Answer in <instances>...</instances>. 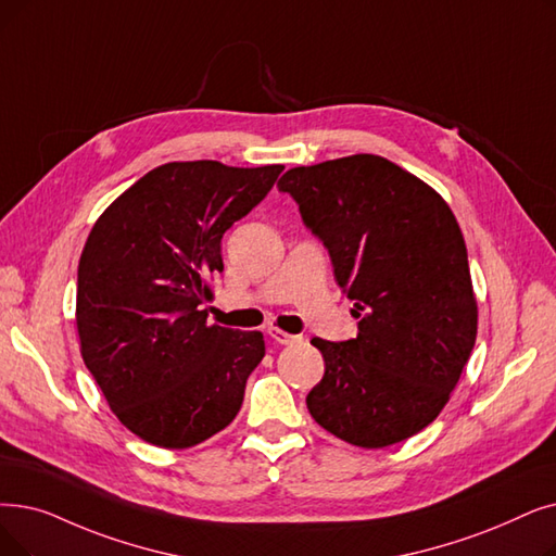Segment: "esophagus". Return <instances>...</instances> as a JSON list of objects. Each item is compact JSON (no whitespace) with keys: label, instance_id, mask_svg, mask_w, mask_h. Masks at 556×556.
<instances>
[{"label":"esophagus","instance_id":"1","mask_svg":"<svg viewBox=\"0 0 556 556\" xmlns=\"http://www.w3.org/2000/svg\"><path fill=\"white\" fill-rule=\"evenodd\" d=\"M268 336L273 338L275 343H279V345H291V343L298 341V336L288 333V331H283V329H279V327H268Z\"/></svg>","mask_w":556,"mask_h":556}]
</instances>
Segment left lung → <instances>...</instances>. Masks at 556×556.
I'll list each match as a JSON object with an SVG mask.
<instances>
[{
    "label": "left lung",
    "mask_w": 556,
    "mask_h": 556,
    "mask_svg": "<svg viewBox=\"0 0 556 556\" xmlns=\"http://www.w3.org/2000/svg\"><path fill=\"white\" fill-rule=\"evenodd\" d=\"M277 186L329 250L361 318L352 341H311L325 375L306 395L308 414L358 447L406 441L443 412L477 338L468 250L452 208L375 154L291 167Z\"/></svg>",
    "instance_id": "1"
}]
</instances>
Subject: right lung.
<instances>
[{
  "label": "right lung",
  "mask_w": 556,
  "mask_h": 556,
  "mask_svg": "<svg viewBox=\"0 0 556 556\" xmlns=\"http://www.w3.org/2000/svg\"><path fill=\"white\" fill-rule=\"evenodd\" d=\"M283 165L173 161L127 188L92 225L77 273L84 364L138 439L186 450L240 412L261 331L208 325L223 233Z\"/></svg>",
  "instance_id": "right-lung-1"
}]
</instances>
